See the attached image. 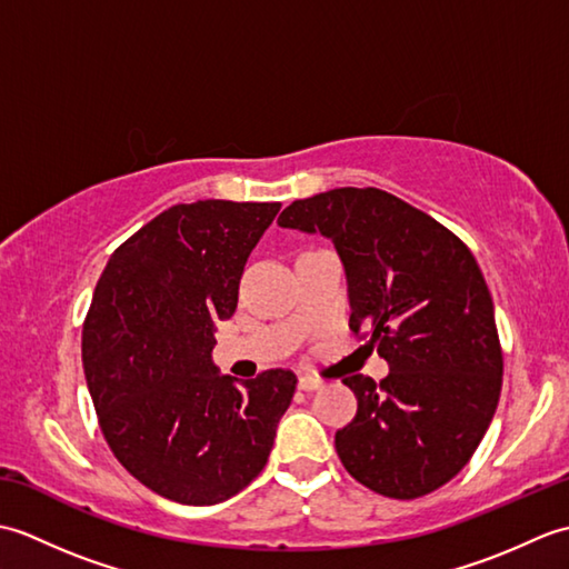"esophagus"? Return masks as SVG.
<instances>
[{
	"label": "esophagus",
	"instance_id": "obj_1",
	"mask_svg": "<svg viewBox=\"0 0 569 569\" xmlns=\"http://www.w3.org/2000/svg\"><path fill=\"white\" fill-rule=\"evenodd\" d=\"M298 389L300 391H318V389H322V381L312 379V377H300L298 379Z\"/></svg>",
	"mask_w": 569,
	"mask_h": 569
}]
</instances>
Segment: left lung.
I'll use <instances>...</instances> for the list:
<instances>
[{"label":"left lung","instance_id":"left-lung-1","mask_svg":"<svg viewBox=\"0 0 569 569\" xmlns=\"http://www.w3.org/2000/svg\"><path fill=\"white\" fill-rule=\"evenodd\" d=\"M286 229L328 237L347 276L349 328L371 332L389 377L355 373V420L335 447L359 485L418 499L475 455L499 403L503 357L491 293L471 251L430 214L379 188L296 200Z\"/></svg>","mask_w":569,"mask_h":569}]
</instances>
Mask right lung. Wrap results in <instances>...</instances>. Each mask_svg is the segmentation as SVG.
I'll return each mask as SVG.
<instances>
[{
	"label": "right lung",
	"mask_w": 569,
	"mask_h": 569,
	"mask_svg": "<svg viewBox=\"0 0 569 569\" xmlns=\"http://www.w3.org/2000/svg\"><path fill=\"white\" fill-rule=\"evenodd\" d=\"M281 202L173 204L119 247L82 328V367L114 457L143 487L188 506L232 499L259 477L296 373H220L217 322Z\"/></svg>",
	"instance_id": "obj_1"
}]
</instances>
